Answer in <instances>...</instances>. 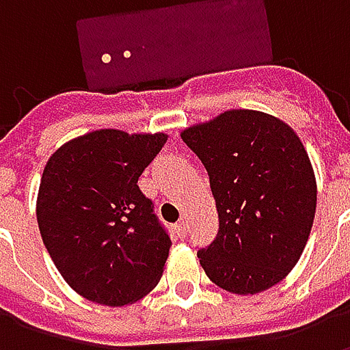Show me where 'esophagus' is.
Instances as JSON below:
<instances>
[{"mask_svg": "<svg viewBox=\"0 0 350 350\" xmlns=\"http://www.w3.org/2000/svg\"><path fill=\"white\" fill-rule=\"evenodd\" d=\"M176 230H178V234H180L183 238V236L187 234V221H185V219L180 221V223L176 225Z\"/></svg>", "mask_w": 350, "mask_h": 350, "instance_id": "1", "label": "esophagus"}]
</instances>
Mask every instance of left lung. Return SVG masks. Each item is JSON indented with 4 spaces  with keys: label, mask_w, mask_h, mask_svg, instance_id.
Instances as JSON below:
<instances>
[{
    "label": "left lung",
    "mask_w": 350,
    "mask_h": 350,
    "mask_svg": "<svg viewBox=\"0 0 350 350\" xmlns=\"http://www.w3.org/2000/svg\"><path fill=\"white\" fill-rule=\"evenodd\" d=\"M208 170L219 232L197 253L212 283L262 293L288 275L306 250L317 178L294 129L275 116L234 108L182 131Z\"/></svg>",
    "instance_id": "left-lung-1"
}]
</instances>
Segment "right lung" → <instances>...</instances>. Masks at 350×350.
Instances as JSON below:
<instances>
[{"instance_id":"right-lung-1","label":"right lung","mask_w":350,"mask_h":350,"mask_svg":"<svg viewBox=\"0 0 350 350\" xmlns=\"http://www.w3.org/2000/svg\"><path fill=\"white\" fill-rule=\"evenodd\" d=\"M167 133L99 129L50 155L37 193V223L57 271L86 300L122 308L159 283L170 238L138 178Z\"/></svg>"}]
</instances>
